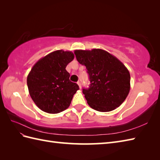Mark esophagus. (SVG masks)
Returning a JSON list of instances; mask_svg holds the SVG:
<instances>
[{
  "mask_svg": "<svg viewBox=\"0 0 160 160\" xmlns=\"http://www.w3.org/2000/svg\"><path fill=\"white\" fill-rule=\"evenodd\" d=\"M77 84H78V86H79V87H80V89H81V82H80V81H78V82H77Z\"/></svg>",
  "mask_w": 160,
  "mask_h": 160,
  "instance_id": "1",
  "label": "esophagus"
}]
</instances>
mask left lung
Returning <instances> with one entry per match:
<instances>
[{"instance_id":"8db88e82","label":"left lung","mask_w":160,"mask_h":160,"mask_svg":"<svg viewBox=\"0 0 160 160\" xmlns=\"http://www.w3.org/2000/svg\"><path fill=\"white\" fill-rule=\"evenodd\" d=\"M74 53L89 73L90 86L83 89L82 93L90 107L108 112L120 107L131 88L130 73L124 64L100 49L75 50Z\"/></svg>"}]
</instances>
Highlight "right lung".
I'll list each match as a JSON object with an SVG mask.
<instances>
[{"label":"right lung","instance_id":"right-lung-1","mask_svg":"<svg viewBox=\"0 0 160 160\" xmlns=\"http://www.w3.org/2000/svg\"><path fill=\"white\" fill-rule=\"evenodd\" d=\"M74 58L73 52L57 50L40 58L29 73L27 83L32 99L40 109L58 113L69 107L79 89L69 80L66 67Z\"/></svg>","mask_w":160,"mask_h":160}]
</instances>
